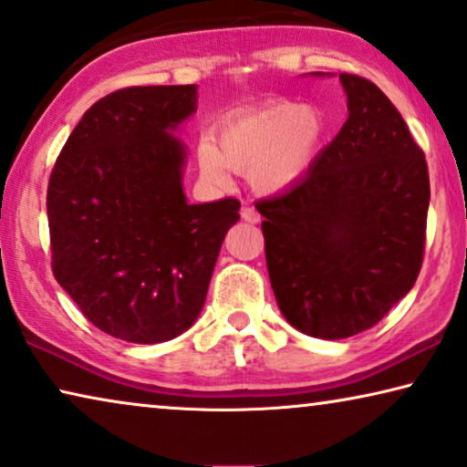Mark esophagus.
Here are the masks:
<instances>
[{
  "label": "esophagus",
  "instance_id": "1",
  "mask_svg": "<svg viewBox=\"0 0 467 467\" xmlns=\"http://www.w3.org/2000/svg\"><path fill=\"white\" fill-rule=\"evenodd\" d=\"M241 218L245 220V222H249V224H258V222H260V213L255 212L254 207L245 205V207H241Z\"/></svg>",
  "mask_w": 467,
  "mask_h": 467
}]
</instances>
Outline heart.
<instances>
[{"mask_svg": "<svg viewBox=\"0 0 467 467\" xmlns=\"http://www.w3.org/2000/svg\"><path fill=\"white\" fill-rule=\"evenodd\" d=\"M326 137L327 118L315 105L265 101L228 116L218 143L205 137L199 146V165L213 182H224L231 169L247 175L258 194H279L308 173Z\"/></svg>", "mask_w": 467, "mask_h": 467, "instance_id": "obj_1", "label": "heart"}]
</instances>
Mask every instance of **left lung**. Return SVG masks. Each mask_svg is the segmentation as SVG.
Listing matches in <instances>:
<instances>
[{
	"instance_id": "8db88e82",
	"label": "left lung",
	"mask_w": 467,
	"mask_h": 467,
	"mask_svg": "<svg viewBox=\"0 0 467 467\" xmlns=\"http://www.w3.org/2000/svg\"><path fill=\"white\" fill-rule=\"evenodd\" d=\"M338 80L343 129L296 186L255 202L281 313L324 340L368 330L412 290L430 207L428 162L396 105L366 78Z\"/></svg>"
}]
</instances>
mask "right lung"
<instances>
[{"label":"right lung","instance_id":"right-lung-1","mask_svg":"<svg viewBox=\"0 0 467 467\" xmlns=\"http://www.w3.org/2000/svg\"><path fill=\"white\" fill-rule=\"evenodd\" d=\"M196 111V84L130 87L90 105L46 194L52 273L109 337L165 343L194 324L241 202L190 205L186 146L173 130Z\"/></svg>","mask_w":467,"mask_h":467}]
</instances>
